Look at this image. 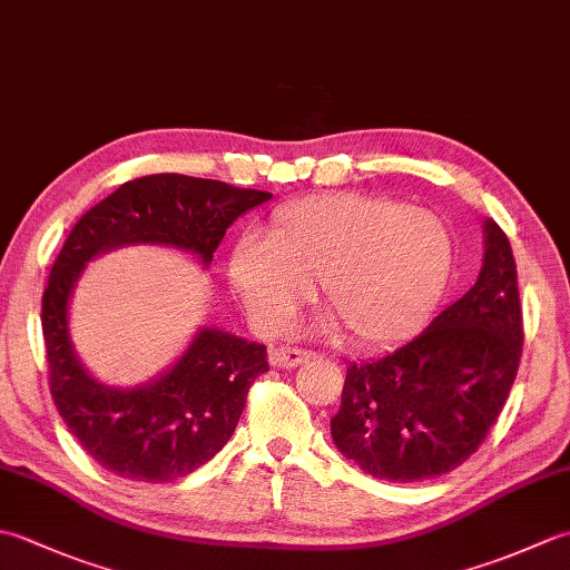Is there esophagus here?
<instances>
[{
    "label": "esophagus",
    "mask_w": 570,
    "mask_h": 570,
    "mask_svg": "<svg viewBox=\"0 0 570 570\" xmlns=\"http://www.w3.org/2000/svg\"><path fill=\"white\" fill-rule=\"evenodd\" d=\"M313 353H308V350H298V347H274L269 353V360L272 365L278 367V370H288V367H296L301 365V362L311 360Z\"/></svg>",
    "instance_id": "1"
}]
</instances>
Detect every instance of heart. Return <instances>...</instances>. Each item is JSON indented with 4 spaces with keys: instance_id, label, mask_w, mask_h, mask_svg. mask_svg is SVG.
Here are the masks:
<instances>
[{
    "instance_id": "obj_1",
    "label": "heart",
    "mask_w": 570,
    "mask_h": 570,
    "mask_svg": "<svg viewBox=\"0 0 570 570\" xmlns=\"http://www.w3.org/2000/svg\"><path fill=\"white\" fill-rule=\"evenodd\" d=\"M453 237L426 208L362 193H321L276 208L264 235L229 254V284L249 321L284 331L313 298L367 347L414 335L453 274ZM335 325V323H331Z\"/></svg>"
}]
</instances>
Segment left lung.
Segmentation results:
<instances>
[{"mask_svg":"<svg viewBox=\"0 0 570 570\" xmlns=\"http://www.w3.org/2000/svg\"><path fill=\"white\" fill-rule=\"evenodd\" d=\"M485 233V264L465 296L394 353L347 367L331 433L372 478L419 482L451 472L502 414L524 321L510 239L492 220Z\"/></svg>","mask_w":570,"mask_h":570,"instance_id":"8db88e82","label":"left lung"}]
</instances>
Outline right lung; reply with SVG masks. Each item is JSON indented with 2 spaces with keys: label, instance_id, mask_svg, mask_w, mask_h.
I'll return each instance as SVG.
<instances>
[{
  "label": "right lung",
  "instance_id": "add662e5",
  "mask_svg": "<svg viewBox=\"0 0 570 570\" xmlns=\"http://www.w3.org/2000/svg\"><path fill=\"white\" fill-rule=\"evenodd\" d=\"M272 193L223 180L151 174L119 186L66 237L41 298L48 386L66 426L92 460L131 482H171L229 441L252 382L269 370L266 347L200 331L174 370L131 392L107 390L72 355L66 308L82 264L129 242H159L210 264L225 229Z\"/></svg>",
  "mask_w": 570,
  "mask_h": 570
}]
</instances>
